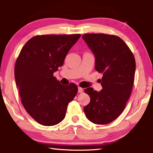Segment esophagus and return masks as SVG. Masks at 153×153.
<instances>
[{
  "instance_id": "34e87169",
  "label": "esophagus",
  "mask_w": 153,
  "mask_h": 153,
  "mask_svg": "<svg viewBox=\"0 0 153 153\" xmlns=\"http://www.w3.org/2000/svg\"><path fill=\"white\" fill-rule=\"evenodd\" d=\"M83 91H84V90H83V88H81V87H78V92H79V93H82V92H83Z\"/></svg>"
}]
</instances>
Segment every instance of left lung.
Returning <instances> with one entry per match:
<instances>
[{"mask_svg":"<svg viewBox=\"0 0 153 153\" xmlns=\"http://www.w3.org/2000/svg\"><path fill=\"white\" fill-rule=\"evenodd\" d=\"M83 40L95 56V69L103 74L100 92L88 88L90 102L84 107L91 122L104 125L117 119L126 107L132 90L136 61L124 41L115 35L86 33Z\"/></svg>","mask_w":153,"mask_h":153,"instance_id":"8db88e82","label":"left lung"}]
</instances>
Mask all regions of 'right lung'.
<instances>
[{"label":"right lung","instance_id":"obj_1","mask_svg":"<svg viewBox=\"0 0 153 153\" xmlns=\"http://www.w3.org/2000/svg\"><path fill=\"white\" fill-rule=\"evenodd\" d=\"M81 34L38 35L22 48L15 65V78L21 101L33 120L42 126L60 123L69 102L77 92L74 83L62 85L54 72Z\"/></svg>","mask_w":153,"mask_h":153}]
</instances>
